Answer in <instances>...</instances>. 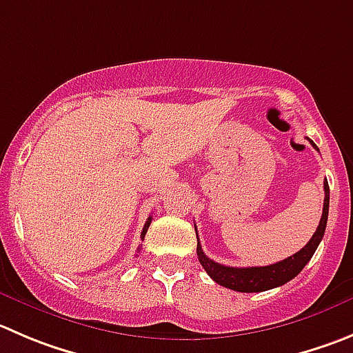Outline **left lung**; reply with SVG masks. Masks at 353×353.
Returning a JSON list of instances; mask_svg holds the SVG:
<instances>
[{
    "instance_id": "8db88e82",
    "label": "left lung",
    "mask_w": 353,
    "mask_h": 353,
    "mask_svg": "<svg viewBox=\"0 0 353 353\" xmlns=\"http://www.w3.org/2000/svg\"><path fill=\"white\" fill-rule=\"evenodd\" d=\"M308 142L314 145V149H317L312 140H308ZM324 208H322V216L321 221H319L317 230H315L312 239L307 243V246L301 248L293 256L286 258L283 261H277V263L267 265V267H227V265L210 260L203 253L199 237H197V258H199L201 265H203V268L208 272V275L214 283H218L223 288H229V290L241 291V293H260V291H267L272 290V288L290 283L291 279H294L303 270L305 265L310 261L319 243L324 237L327 213H330V185H327V180H324Z\"/></svg>"
}]
</instances>
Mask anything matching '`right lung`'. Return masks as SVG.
I'll return each instance as SVG.
<instances>
[{"mask_svg": "<svg viewBox=\"0 0 353 353\" xmlns=\"http://www.w3.org/2000/svg\"><path fill=\"white\" fill-rule=\"evenodd\" d=\"M150 221H152V216H149V220H147V221H145V225H143V230H142V239H143V237H145V234H147V229H149Z\"/></svg>", "mask_w": 353, "mask_h": 353, "instance_id": "obj_1", "label": "right lung"}]
</instances>
